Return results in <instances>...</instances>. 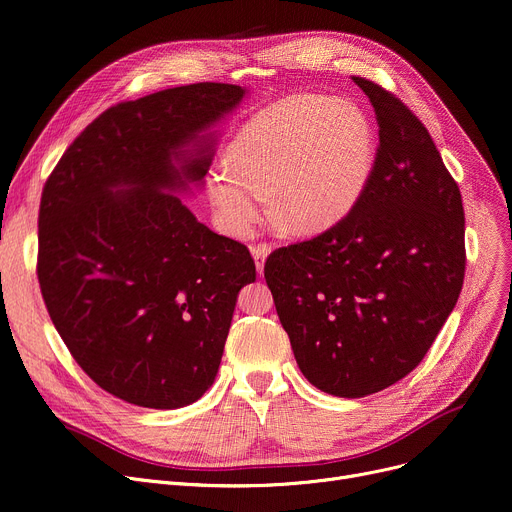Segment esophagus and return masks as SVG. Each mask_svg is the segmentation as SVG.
<instances>
[{
  "label": "esophagus",
  "mask_w": 512,
  "mask_h": 512,
  "mask_svg": "<svg viewBox=\"0 0 512 512\" xmlns=\"http://www.w3.org/2000/svg\"><path fill=\"white\" fill-rule=\"evenodd\" d=\"M251 253H253L255 263H257V272H259V276H261V274H263V263H265L267 255L272 253V245H270V242H259V245H253V247H251Z\"/></svg>",
  "instance_id": "esophagus-1"
}]
</instances>
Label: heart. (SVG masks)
I'll use <instances>...</instances> for the list:
<instances>
[{
  "label": "heart",
  "mask_w": 512,
  "mask_h": 512,
  "mask_svg": "<svg viewBox=\"0 0 512 512\" xmlns=\"http://www.w3.org/2000/svg\"><path fill=\"white\" fill-rule=\"evenodd\" d=\"M373 159L375 130L359 105L297 93L242 126L226 168L209 176V195L234 234H247L259 220L265 195L280 228L319 234L357 205Z\"/></svg>",
  "instance_id": "obj_1"
}]
</instances>
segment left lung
<instances>
[{
    "label": "left lung",
    "instance_id": "left-lung-1",
    "mask_svg": "<svg viewBox=\"0 0 512 512\" xmlns=\"http://www.w3.org/2000/svg\"><path fill=\"white\" fill-rule=\"evenodd\" d=\"M380 126L365 193L344 220L274 251L263 274L305 378L342 398L411 373L465 280V211L421 120L394 93L353 76Z\"/></svg>",
    "mask_w": 512,
    "mask_h": 512
}]
</instances>
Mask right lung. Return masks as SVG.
Here are the masks:
<instances>
[{
	"label": "right lung",
	"mask_w": 512,
	"mask_h": 512,
	"mask_svg": "<svg viewBox=\"0 0 512 512\" xmlns=\"http://www.w3.org/2000/svg\"><path fill=\"white\" fill-rule=\"evenodd\" d=\"M242 95L238 85L197 83L116 103L43 186L37 278L47 313L80 369L130 405L178 409L201 398L236 294L255 282L249 249L174 195L209 170V147L184 145Z\"/></svg>",
	"instance_id": "add662e5"
}]
</instances>
